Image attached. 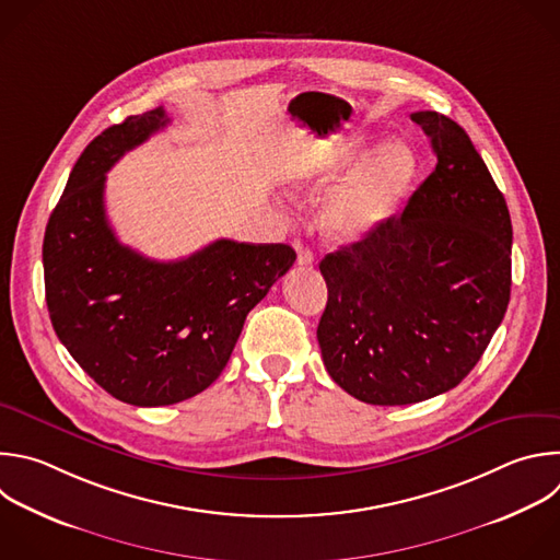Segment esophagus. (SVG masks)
Returning <instances> with one entry per match:
<instances>
[{
	"label": "esophagus",
	"mask_w": 560,
	"mask_h": 560,
	"mask_svg": "<svg viewBox=\"0 0 560 560\" xmlns=\"http://www.w3.org/2000/svg\"><path fill=\"white\" fill-rule=\"evenodd\" d=\"M294 250H296V261H299L301 266H312V264H314V253H312L307 246H303L301 240L294 242Z\"/></svg>",
	"instance_id": "esophagus-1"
}]
</instances>
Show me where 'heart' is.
<instances>
[{
	"instance_id": "1",
	"label": "heart",
	"mask_w": 560,
	"mask_h": 560,
	"mask_svg": "<svg viewBox=\"0 0 560 560\" xmlns=\"http://www.w3.org/2000/svg\"><path fill=\"white\" fill-rule=\"evenodd\" d=\"M362 153L360 142L336 147L331 155L296 175L294 189L305 198H318L331 179L353 158ZM418 173L416 153L405 142H389L378 149L358 171L325 215L327 231L338 240H358L387 222L407 198Z\"/></svg>"
}]
</instances>
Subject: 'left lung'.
<instances>
[{
	"label": "left lung",
	"instance_id": "left-lung-1",
	"mask_svg": "<svg viewBox=\"0 0 560 560\" xmlns=\"http://www.w3.org/2000/svg\"><path fill=\"white\" fill-rule=\"evenodd\" d=\"M438 164L400 215L318 264L316 338L331 381L381 407L457 387L503 320L512 222L503 194L448 116L416 112Z\"/></svg>",
	"mask_w": 560,
	"mask_h": 560
}]
</instances>
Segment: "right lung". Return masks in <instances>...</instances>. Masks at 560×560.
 <instances>
[{"instance_id": "obj_1", "label": "right lung", "mask_w": 560, "mask_h": 560, "mask_svg": "<svg viewBox=\"0 0 560 560\" xmlns=\"http://www.w3.org/2000/svg\"><path fill=\"white\" fill-rule=\"evenodd\" d=\"M162 107L96 136L77 160L44 237L52 327L85 374L133 407H166L211 387L248 312L283 277L285 244L218 240L177 261L122 246L105 215V173L166 127Z\"/></svg>"}]
</instances>
